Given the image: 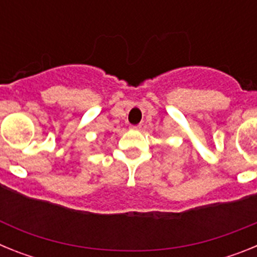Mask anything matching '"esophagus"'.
<instances>
[{"instance_id":"esophagus-1","label":"esophagus","mask_w":257,"mask_h":257,"mask_svg":"<svg viewBox=\"0 0 257 257\" xmlns=\"http://www.w3.org/2000/svg\"><path fill=\"white\" fill-rule=\"evenodd\" d=\"M130 128L131 130H140V128H142V126H140V124H131Z\"/></svg>"}]
</instances>
